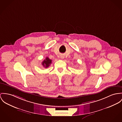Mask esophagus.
<instances>
[{
	"instance_id": "1",
	"label": "esophagus",
	"mask_w": 122,
	"mask_h": 122,
	"mask_svg": "<svg viewBox=\"0 0 122 122\" xmlns=\"http://www.w3.org/2000/svg\"><path fill=\"white\" fill-rule=\"evenodd\" d=\"M61 58H62V59H63V58H64V57L63 56H61Z\"/></svg>"
}]
</instances>
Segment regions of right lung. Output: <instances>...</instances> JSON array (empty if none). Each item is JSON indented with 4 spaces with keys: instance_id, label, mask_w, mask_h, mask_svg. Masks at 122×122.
Returning <instances> with one entry per match:
<instances>
[{
    "instance_id": "1",
    "label": "right lung",
    "mask_w": 122,
    "mask_h": 122,
    "mask_svg": "<svg viewBox=\"0 0 122 122\" xmlns=\"http://www.w3.org/2000/svg\"><path fill=\"white\" fill-rule=\"evenodd\" d=\"M51 62L52 60L51 59H50L49 57H46V58L42 62V65L44 67L47 68L51 64Z\"/></svg>"
}]
</instances>
